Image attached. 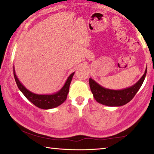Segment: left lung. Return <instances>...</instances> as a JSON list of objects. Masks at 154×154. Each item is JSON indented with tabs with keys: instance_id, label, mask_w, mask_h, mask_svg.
I'll use <instances>...</instances> for the list:
<instances>
[{
	"instance_id": "1",
	"label": "left lung",
	"mask_w": 154,
	"mask_h": 154,
	"mask_svg": "<svg viewBox=\"0 0 154 154\" xmlns=\"http://www.w3.org/2000/svg\"><path fill=\"white\" fill-rule=\"evenodd\" d=\"M147 67L142 77L134 85L120 90H113L103 87L91 78L89 85L93 96L98 103L109 107H119L129 103L134 98L142 85L146 75Z\"/></svg>"
}]
</instances>
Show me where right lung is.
Listing matches in <instances>:
<instances>
[{"mask_svg": "<svg viewBox=\"0 0 154 154\" xmlns=\"http://www.w3.org/2000/svg\"><path fill=\"white\" fill-rule=\"evenodd\" d=\"M13 72H14V76L17 85L18 86L19 89L21 91V92L24 95L26 98L29 100L31 103H33L36 107L43 109H49L55 108L60 105L66 101L67 96H68L69 92L70 82L72 81L73 75L75 74V72H72L68 77L63 86L56 93L52 94H36L28 90L21 83V82L19 81L18 77L16 75L14 66L13 68Z\"/></svg>", "mask_w": 154, "mask_h": 154, "instance_id": "add662e5", "label": "right lung"}]
</instances>
